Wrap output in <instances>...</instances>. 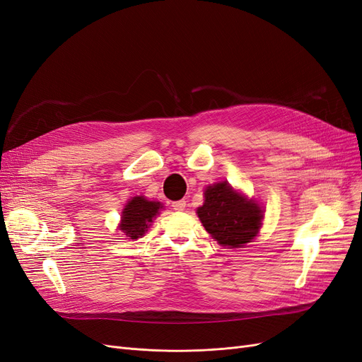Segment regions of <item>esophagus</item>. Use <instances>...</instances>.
<instances>
[{"label": "esophagus", "mask_w": 362, "mask_h": 362, "mask_svg": "<svg viewBox=\"0 0 362 362\" xmlns=\"http://www.w3.org/2000/svg\"><path fill=\"white\" fill-rule=\"evenodd\" d=\"M186 207V202L185 199H179V202H174L173 203V209L174 210H183Z\"/></svg>", "instance_id": "obj_1"}]
</instances>
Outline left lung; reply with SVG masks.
<instances>
[{"mask_svg":"<svg viewBox=\"0 0 362 362\" xmlns=\"http://www.w3.org/2000/svg\"><path fill=\"white\" fill-rule=\"evenodd\" d=\"M204 197V204L197 210L198 218L219 245L242 247L258 234L262 210L235 192L228 183L209 186Z\"/></svg>","mask_w":362,"mask_h":362,"instance_id":"obj_1","label":"left lung"}]
</instances>
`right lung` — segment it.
<instances>
[{
	"label": "right lung",
	"instance_id": "obj_1",
	"mask_svg": "<svg viewBox=\"0 0 362 362\" xmlns=\"http://www.w3.org/2000/svg\"><path fill=\"white\" fill-rule=\"evenodd\" d=\"M159 209H163V206L158 202H149L143 197H134L122 211V222H120L119 228L125 233L127 237L137 240L144 235L152 219L158 215Z\"/></svg>",
	"mask_w": 362,
	"mask_h": 362
}]
</instances>
